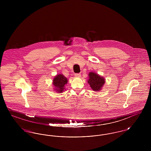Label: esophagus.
I'll return each mask as SVG.
<instances>
[{"instance_id": "esophagus-1", "label": "esophagus", "mask_w": 151, "mask_h": 151, "mask_svg": "<svg viewBox=\"0 0 151 151\" xmlns=\"http://www.w3.org/2000/svg\"><path fill=\"white\" fill-rule=\"evenodd\" d=\"M75 76L76 77L79 78V77H80V76H81V74H80V73H75Z\"/></svg>"}]
</instances>
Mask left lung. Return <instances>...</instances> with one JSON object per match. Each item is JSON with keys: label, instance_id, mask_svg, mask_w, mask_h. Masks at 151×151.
I'll return each mask as SVG.
<instances>
[{"label": "left lung", "instance_id": "obj_1", "mask_svg": "<svg viewBox=\"0 0 151 151\" xmlns=\"http://www.w3.org/2000/svg\"><path fill=\"white\" fill-rule=\"evenodd\" d=\"M89 78L88 82L91 88L95 91H100L105 82V79L94 72H90Z\"/></svg>", "mask_w": 151, "mask_h": 151}]
</instances>
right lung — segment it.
Here are the masks:
<instances>
[{"label":"right lung","instance_id":"right-lung-1","mask_svg":"<svg viewBox=\"0 0 151 151\" xmlns=\"http://www.w3.org/2000/svg\"><path fill=\"white\" fill-rule=\"evenodd\" d=\"M67 83V79L62 74L57 75L53 80V85L58 92H62L65 89V84Z\"/></svg>","mask_w":151,"mask_h":151}]
</instances>
